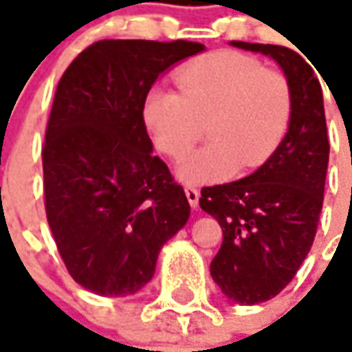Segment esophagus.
<instances>
[{
    "instance_id": "obj_1",
    "label": "esophagus",
    "mask_w": 352,
    "mask_h": 352,
    "mask_svg": "<svg viewBox=\"0 0 352 352\" xmlns=\"http://www.w3.org/2000/svg\"><path fill=\"white\" fill-rule=\"evenodd\" d=\"M184 189H186V197H188L189 204H191V206L195 208L197 204H199V197H201V191H199L197 188H193V186H186Z\"/></svg>"
}]
</instances>
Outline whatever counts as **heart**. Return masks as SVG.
Wrapping results in <instances>:
<instances>
[{
	"mask_svg": "<svg viewBox=\"0 0 352 352\" xmlns=\"http://www.w3.org/2000/svg\"><path fill=\"white\" fill-rule=\"evenodd\" d=\"M178 92L151 87L142 117L155 148L178 161L195 146L206 124L208 144L180 164L188 184H216L236 170L265 164L284 140L294 111L288 77L256 56L218 51L174 72Z\"/></svg>",
	"mask_w": 352,
	"mask_h": 352,
	"instance_id": "b5f03b06",
	"label": "heart"
}]
</instances>
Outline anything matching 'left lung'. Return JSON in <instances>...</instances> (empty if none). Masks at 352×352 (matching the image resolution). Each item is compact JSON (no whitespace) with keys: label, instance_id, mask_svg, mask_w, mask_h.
Instances as JSON below:
<instances>
[{"label":"left lung","instance_id":"8db88e82","mask_svg":"<svg viewBox=\"0 0 352 352\" xmlns=\"http://www.w3.org/2000/svg\"><path fill=\"white\" fill-rule=\"evenodd\" d=\"M231 45L278 62L294 94L288 132L267 163L243 180L203 188L199 199L223 231L214 283L231 301L254 305L280 294L313 246L330 144L322 89L307 60L280 45Z\"/></svg>","mask_w":352,"mask_h":352}]
</instances>
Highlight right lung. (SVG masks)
<instances>
[{"label": "right lung", "mask_w": 352, "mask_h": 352, "mask_svg": "<svg viewBox=\"0 0 352 352\" xmlns=\"http://www.w3.org/2000/svg\"><path fill=\"white\" fill-rule=\"evenodd\" d=\"M203 43L102 39L58 81L43 144L47 221L72 278L100 296L151 280L163 244L189 218L188 197L153 146L144 96Z\"/></svg>", "instance_id": "add662e5"}]
</instances>
